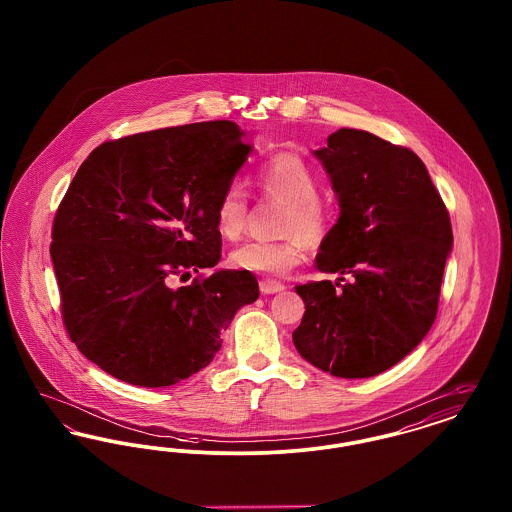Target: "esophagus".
Returning <instances> with one entry per match:
<instances>
[{
  "label": "esophagus",
  "instance_id": "1",
  "mask_svg": "<svg viewBox=\"0 0 512 512\" xmlns=\"http://www.w3.org/2000/svg\"><path fill=\"white\" fill-rule=\"evenodd\" d=\"M284 288H286V286H284L282 282H276V280H261V282H259V290H261V293H265V295L282 292Z\"/></svg>",
  "mask_w": 512,
  "mask_h": 512
}]
</instances>
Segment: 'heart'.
I'll list each match as a JSON object with an SVG mask.
<instances>
[{
	"instance_id": "1",
	"label": "heart",
	"mask_w": 512,
	"mask_h": 512,
	"mask_svg": "<svg viewBox=\"0 0 512 512\" xmlns=\"http://www.w3.org/2000/svg\"><path fill=\"white\" fill-rule=\"evenodd\" d=\"M263 194L286 203L282 240L247 242L232 251V265L257 274H286L301 263L305 244L318 247L330 234V209L318 199V180L313 169L295 153H278L265 161L255 174ZM217 230L226 240H240L247 224L244 190L232 182L219 195L215 207Z\"/></svg>"
}]
</instances>
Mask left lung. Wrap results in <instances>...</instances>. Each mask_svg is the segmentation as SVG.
Wrapping results in <instances>:
<instances>
[{
    "instance_id": "left-lung-1",
    "label": "left lung",
    "mask_w": 512,
    "mask_h": 512,
    "mask_svg": "<svg viewBox=\"0 0 512 512\" xmlns=\"http://www.w3.org/2000/svg\"><path fill=\"white\" fill-rule=\"evenodd\" d=\"M315 155L340 203L317 268L353 280L295 286L305 315L293 345L332 376L370 378L430 332L453 245L451 220L424 163L407 147L340 128Z\"/></svg>"
}]
</instances>
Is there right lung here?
<instances>
[{
  "label": "right lung",
  "instance_id": "obj_1",
  "mask_svg": "<svg viewBox=\"0 0 512 512\" xmlns=\"http://www.w3.org/2000/svg\"><path fill=\"white\" fill-rule=\"evenodd\" d=\"M232 121L105 142L80 165L51 230L61 315L78 351L107 374L165 388L209 365L220 332L257 301L249 270L172 280L220 261L215 207L251 146Z\"/></svg>",
  "mask_w": 512,
  "mask_h": 512
}]
</instances>
